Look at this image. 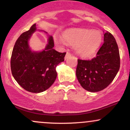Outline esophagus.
<instances>
[{"label":"esophagus","instance_id":"34e87169","mask_svg":"<svg viewBox=\"0 0 130 130\" xmlns=\"http://www.w3.org/2000/svg\"><path fill=\"white\" fill-rule=\"evenodd\" d=\"M71 56V54H70L69 52H67L66 54V56L65 57V60H67V59H68Z\"/></svg>","mask_w":130,"mask_h":130}]
</instances>
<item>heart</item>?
<instances>
[{
	"mask_svg": "<svg viewBox=\"0 0 130 130\" xmlns=\"http://www.w3.org/2000/svg\"><path fill=\"white\" fill-rule=\"evenodd\" d=\"M62 38L67 44L76 46V50L83 57L92 56L100 45L101 33L97 30L84 29H68L62 33ZM57 41H59L56 38Z\"/></svg>",
	"mask_w": 130,
	"mask_h": 130,
	"instance_id": "obj_1",
	"label": "heart"
}]
</instances>
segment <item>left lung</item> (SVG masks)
Listing matches in <instances>:
<instances>
[{
	"instance_id": "8db88e82",
	"label": "left lung",
	"mask_w": 130,
	"mask_h": 130,
	"mask_svg": "<svg viewBox=\"0 0 130 130\" xmlns=\"http://www.w3.org/2000/svg\"><path fill=\"white\" fill-rule=\"evenodd\" d=\"M120 54L114 36L106 31L104 43L96 56L92 60L77 59L76 74L85 90L99 92L106 88L114 80L120 68Z\"/></svg>"
}]
</instances>
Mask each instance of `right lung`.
<instances>
[{
  "instance_id": "obj_1",
  "label": "right lung",
  "mask_w": 130,
  "mask_h": 130,
  "mask_svg": "<svg viewBox=\"0 0 130 130\" xmlns=\"http://www.w3.org/2000/svg\"><path fill=\"white\" fill-rule=\"evenodd\" d=\"M36 30L34 24L19 36L13 47L10 63L12 75L17 83L28 92L40 93L54 83L56 67L63 62L66 53H59L53 48L54 42L50 35L42 51H32L28 41Z\"/></svg>"
}]
</instances>
